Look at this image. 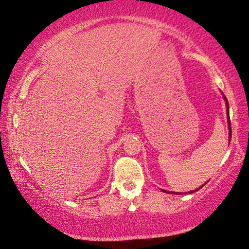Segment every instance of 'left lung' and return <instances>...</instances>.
I'll use <instances>...</instances> for the list:
<instances>
[{"label": "left lung", "mask_w": 249, "mask_h": 249, "mask_svg": "<svg viewBox=\"0 0 249 249\" xmlns=\"http://www.w3.org/2000/svg\"><path fill=\"white\" fill-rule=\"evenodd\" d=\"M223 98H224V101H226V104H227V119H228V127H229V142H230V141H231V124H230V115H229V103H228L227 97L224 96V95H223ZM204 185H205V183H204ZM202 187H203V186H202ZM202 187H199V188H197V189H195V190H192V192H189V193H190V194L195 193V192H197V190H199L200 188H202ZM162 192L168 193V192H166V190H163V189H162ZM171 194H181V193H172V192H171Z\"/></svg>", "instance_id": "1"}]
</instances>
